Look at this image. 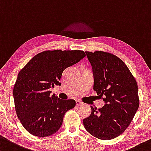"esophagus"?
<instances>
[{
  "label": "esophagus",
  "mask_w": 151,
  "mask_h": 151,
  "mask_svg": "<svg viewBox=\"0 0 151 151\" xmlns=\"http://www.w3.org/2000/svg\"><path fill=\"white\" fill-rule=\"evenodd\" d=\"M76 105H77V106H80L83 105V103L81 102V101H79V100H77V101H76Z\"/></svg>",
  "instance_id": "obj_1"
}]
</instances>
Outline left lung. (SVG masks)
<instances>
[{
    "mask_svg": "<svg viewBox=\"0 0 151 151\" xmlns=\"http://www.w3.org/2000/svg\"><path fill=\"white\" fill-rule=\"evenodd\" d=\"M85 53L93 68V90L106 104L98 109L91 106V114L83 119L84 127L96 138L114 139L129 127L138 109L137 82L116 55L104 51Z\"/></svg>",
    "mask_w": 151,
    "mask_h": 151,
    "instance_id": "left-lung-1",
    "label": "left lung"
}]
</instances>
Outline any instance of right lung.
<instances>
[{
	"label": "right lung",
	"instance_id": "obj_1",
	"mask_svg": "<svg viewBox=\"0 0 151 151\" xmlns=\"http://www.w3.org/2000/svg\"><path fill=\"white\" fill-rule=\"evenodd\" d=\"M85 56L83 50H45L19 72L13 90L14 105L22 126L30 134L47 137L61 127L63 116L76 102L50 96L49 89L61 85L63 71Z\"/></svg>",
	"mask_w": 151,
	"mask_h": 151
}]
</instances>
